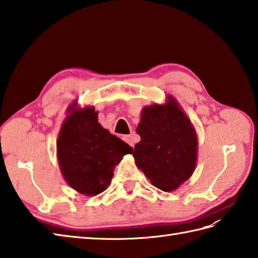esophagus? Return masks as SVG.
<instances>
[{
    "instance_id": "34e87169",
    "label": "esophagus",
    "mask_w": 258,
    "mask_h": 258,
    "mask_svg": "<svg viewBox=\"0 0 258 258\" xmlns=\"http://www.w3.org/2000/svg\"><path fill=\"white\" fill-rule=\"evenodd\" d=\"M123 140L131 147L135 146V134H131L128 136H123Z\"/></svg>"
}]
</instances>
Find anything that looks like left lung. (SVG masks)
Masks as SVG:
<instances>
[{
  "label": "left lung",
  "mask_w": 258,
  "mask_h": 258,
  "mask_svg": "<svg viewBox=\"0 0 258 258\" xmlns=\"http://www.w3.org/2000/svg\"><path fill=\"white\" fill-rule=\"evenodd\" d=\"M137 134L141 140L135 146V161L152 185L171 192L190 179L197 165L198 136L172 96L164 105L142 109Z\"/></svg>",
  "instance_id": "1"
}]
</instances>
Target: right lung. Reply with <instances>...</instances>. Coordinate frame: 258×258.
<instances>
[{
  "mask_svg": "<svg viewBox=\"0 0 258 258\" xmlns=\"http://www.w3.org/2000/svg\"><path fill=\"white\" fill-rule=\"evenodd\" d=\"M57 139V159L61 174L74 190L87 197L104 192L113 169L134 149L111 135L98 122L93 106L68 108Z\"/></svg>",
  "mask_w": 258,
  "mask_h": 258,
  "instance_id": "1",
  "label": "right lung"
}]
</instances>
